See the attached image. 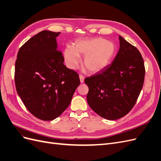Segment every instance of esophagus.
<instances>
[{
	"instance_id": "esophagus-1",
	"label": "esophagus",
	"mask_w": 161,
	"mask_h": 161,
	"mask_svg": "<svg viewBox=\"0 0 161 161\" xmlns=\"http://www.w3.org/2000/svg\"><path fill=\"white\" fill-rule=\"evenodd\" d=\"M79 78H80V81L81 83H82V82H84V80H85V77L82 76V75H79Z\"/></svg>"
}]
</instances>
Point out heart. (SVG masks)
<instances>
[{
	"instance_id": "heart-1",
	"label": "heart",
	"mask_w": 161,
	"mask_h": 161,
	"mask_svg": "<svg viewBox=\"0 0 161 161\" xmlns=\"http://www.w3.org/2000/svg\"><path fill=\"white\" fill-rule=\"evenodd\" d=\"M115 47L113 43L101 37L82 39L78 40L75 47L67 46L64 59L70 69H75L80 62V56H85L84 66L91 73L104 70L113 59Z\"/></svg>"
}]
</instances>
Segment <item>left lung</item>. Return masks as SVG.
Listing matches in <instances>:
<instances>
[{
    "label": "left lung",
    "mask_w": 161,
    "mask_h": 161,
    "mask_svg": "<svg viewBox=\"0 0 161 161\" xmlns=\"http://www.w3.org/2000/svg\"><path fill=\"white\" fill-rule=\"evenodd\" d=\"M119 49L111 64L85 79L90 108L102 118L115 120L128 114L142 89L145 68L135 46L119 36Z\"/></svg>",
    "instance_id": "8db88e82"
}]
</instances>
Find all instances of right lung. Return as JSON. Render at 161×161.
<instances>
[{
	"label": "right lung",
	"mask_w": 161,
	"mask_h": 161,
	"mask_svg": "<svg viewBox=\"0 0 161 161\" xmlns=\"http://www.w3.org/2000/svg\"><path fill=\"white\" fill-rule=\"evenodd\" d=\"M60 33H38L20 47L15 62L17 93L27 110L43 121L59 117L80 85L78 73L66 68L58 50L56 37Z\"/></svg>",
	"instance_id": "add662e5"
}]
</instances>
